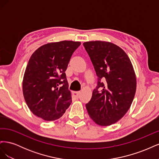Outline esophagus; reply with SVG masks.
<instances>
[{"label": "esophagus", "mask_w": 159, "mask_h": 159, "mask_svg": "<svg viewBox=\"0 0 159 159\" xmlns=\"http://www.w3.org/2000/svg\"><path fill=\"white\" fill-rule=\"evenodd\" d=\"M80 93V91H74V92H73V96L74 98H78Z\"/></svg>", "instance_id": "obj_1"}]
</instances>
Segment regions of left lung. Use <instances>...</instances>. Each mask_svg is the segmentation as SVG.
Wrapping results in <instances>:
<instances>
[{"label":"left lung","mask_w":159,"mask_h":159,"mask_svg":"<svg viewBox=\"0 0 159 159\" xmlns=\"http://www.w3.org/2000/svg\"><path fill=\"white\" fill-rule=\"evenodd\" d=\"M83 44L99 78L85 107L96 124L109 126L119 121L131 107L137 88L135 72L127 54L116 44L105 41ZM102 79L104 84L100 82Z\"/></svg>","instance_id":"obj_1"}]
</instances>
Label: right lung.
Masks as SVG:
<instances>
[{"label": "right lung", "mask_w": 159, "mask_h": 159, "mask_svg": "<svg viewBox=\"0 0 159 159\" xmlns=\"http://www.w3.org/2000/svg\"><path fill=\"white\" fill-rule=\"evenodd\" d=\"M80 42L61 41L33 53L24 74L22 92L28 108L44 121L60 118L71 103L65 71Z\"/></svg>", "instance_id": "add662e5"}]
</instances>
